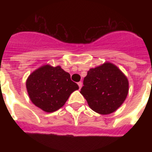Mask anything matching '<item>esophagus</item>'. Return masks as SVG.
I'll list each match as a JSON object with an SVG mask.
<instances>
[{
    "instance_id": "esophagus-1",
    "label": "esophagus",
    "mask_w": 152,
    "mask_h": 152,
    "mask_svg": "<svg viewBox=\"0 0 152 152\" xmlns=\"http://www.w3.org/2000/svg\"><path fill=\"white\" fill-rule=\"evenodd\" d=\"M77 84H78L79 88H80H80H82V85H83V84H82V82H81V81H80V82L77 83Z\"/></svg>"
}]
</instances>
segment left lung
I'll list each match as a JSON object with an SVG mask.
<instances>
[{
  "mask_svg": "<svg viewBox=\"0 0 152 152\" xmlns=\"http://www.w3.org/2000/svg\"><path fill=\"white\" fill-rule=\"evenodd\" d=\"M80 93L97 113H112L123 104L129 92L126 75L113 64L106 62L91 68Z\"/></svg>",
  "mask_w": 152,
  "mask_h": 152,
  "instance_id": "1",
  "label": "left lung"
}]
</instances>
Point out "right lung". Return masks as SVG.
Here are the masks:
<instances>
[{"mask_svg": "<svg viewBox=\"0 0 152 152\" xmlns=\"http://www.w3.org/2000/svg\"><path fill=\"white\" fill-rule=\"evenodd\" d=\"M26 90L34 105L47 113L62 107L72 93L79 89L69 73L60 66L40 67L28 77Z\"/></svg>", "mask_w": 152, "mask_h": 152, "instance_id": "obj_1", "label": "right lung"}]
</instances>
